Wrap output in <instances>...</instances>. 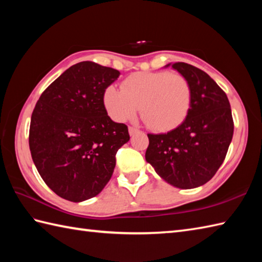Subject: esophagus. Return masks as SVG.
<instances>
[{
	"mask_svg": "<svg viewBox=\"0 0 262 262\" xmlns=\"http://www.w3.org/2000/svg\"><path fill=\"white\" fill-rule=\"evenodd\" d=\"M128 132H129L130 136H134L135 134H137V133H140V130H138L137 128H135V127H129V128H128Z\"/></svg>",
	"mask_w": 262,
	"mask_h": 262,
	"instance_id": "34e87169",
	"label": "esophagus"
}]
</instances>
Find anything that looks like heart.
Returning a JSON list of instances; mask_svg holds the SVG:
<instances>
[{
    "label": "heart",
    "instance_id": "1",
    "mask_svg": "<svg viewBox=\"0 0 262 262\" xmlns=\"http://www.w3.org/2000/svg\"><path fill=\"white\" fill-rule=\"evenodd\" d=\"M191 86L186 77L169 72H140L122 82L121 89L110 85L103 103L114 120L124 122L141 113L157 132H168L186 119L191 105Z\"/></svg>",
    "mask_w": 262,
    "mask_h": 262
}]
</instances>
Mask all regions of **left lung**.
<instances>
[{"instance_id":"1","label":"left lung","mask_w":262,"mask_h":262,"mask_svg":"<svg viewBox=\"0 0 262 262\" xmlns=\"http://www.w3.org/2000/svg\"><path fill=\"white\" fill-rule=\"evenodd\" d=\"M191 86V105L181 124L165 134H148L146 162L169 185L192 189L214 177L232 141L231 105L211 77L187 63L168 64Z\"/></svg>"}]
</instances>
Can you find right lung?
<instances>
[{"label": "right lung", "mask_w": 262, "mask_h": 262, "mask_svg": "<svg viewBox=\"0 0 262 262\" xmlns=\"http://www.w3.org/2000/svg\"><path fill=\"white\" fill-rule=\"evenodd\" d=\"M120 72L81 62L60 74L33 109L29 147L39 174L66 200L84 202L102 191L116 153L129 141L125 124L111 120L103 93Z\"/></svg>", "instance_id": "add662e5"}]
</instances>
